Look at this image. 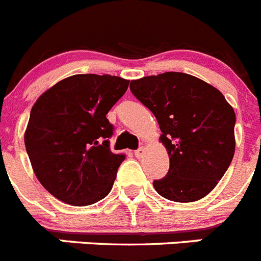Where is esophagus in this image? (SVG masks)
<instances>
[{"label": "esophagus", "instance_id": "esophagus-1", "mask_svg": "<svg viewBox=\"0 0 261 261\" xmlns=\"http://www.w3.org/2000/svg\"><path fill=\"white\" fill-rule=\"evenodd\" d=\"M144 151H145L144 148H143V147H140L139 149H136V151H135V156L138 157V159H140V157H142L143 154H144Z\"/></svg>", "mask_w": 261, "mask_h": 261}]
</instances>
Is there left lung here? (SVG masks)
I'll use <instances>...</instances> for the list:
<instances>
[{"instance_id": "left-lung-1", "label": "left lung", "mask_w": 261, "mask_h": 261, "mask_svg": "<svg viewBox=\"0 0 261 261\" xmlns=\"http://www.w3.org/2000/svg\"><path fill=\"white\" fill-rule=\"evenodd\" d=\"M130 90L156 117L169 154L168 174L154 180L163 198L191 203L210 194L236 152V113L217 88L185 72L131 81Z\"/></svg>"}]
</instances>
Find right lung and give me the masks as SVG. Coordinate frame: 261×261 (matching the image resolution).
Wrapping results in <instances>:
<instances>
[{"label": "right lung", "mask_w": 261, "mask_h": 261, "mask_svg": "<svg viewBox=\"0 0 261 261\" xmlns=\"http://www.w3.org/2000/svg\"><path fill=\"white\" fill-rule=\"evenodd\" d=\"M127 87L114 75H71L34 104L25 149L39 182L58 200L91 205L110 192L125 156L110 151L107 114Z\"/></svg>", "instance_id": "right-lung-1"}]
</instances>
